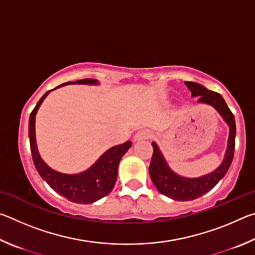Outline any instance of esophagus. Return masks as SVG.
Segmentation results:
<instances>
[{"label": "esophagus", "mask_w": 255, "mask_h": 255, "mask_svg": "<svg viewBox=\"0 0 255 255\" xmlns=\"http://www.w3.org/2000/svg\"><path fill=\"white\" fill-rule=\"evenodd\" d=\"M149 136H150L149 131L145 130V129H141V130H138L135 133V136H133V140L136 141V140H141V139H148Z\"/></svg>", "instance_id": "1"}]
</instances>
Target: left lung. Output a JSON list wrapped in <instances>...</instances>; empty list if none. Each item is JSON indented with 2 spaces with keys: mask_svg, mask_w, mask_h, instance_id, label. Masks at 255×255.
<instances>
[{
  "mask_svg": "<svg viewBox=\"0 0 255 255\" xmlns=\"http://www.w3.org/2000/svg\"><path fill=\"white\" fill-rule=\"evenodd\" d=\"M184 83L191 91V96L193 98H198V102L211 106L221 115L224 122L227 124L230 133H228L227 148L221 165L215 171L199 176V178H185V176L175 173L169 166L165 157L163 156L158 145L153 141V157L149 164L150 179L162 195L179 201L197 199L210 191L224 178V175L230 169L233 156H234L236 135L234 115L232 114L221 94L210 91L196 82H184Z\"/></svg>",
  "mask_w": 255,
  "mask_h": 255,
  "instance_id": "8db88e82",
  "label": "left lung"
}]
</instances>
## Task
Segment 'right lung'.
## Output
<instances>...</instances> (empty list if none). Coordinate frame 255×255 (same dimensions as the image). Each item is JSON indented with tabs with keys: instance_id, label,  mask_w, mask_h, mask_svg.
Wrapping results in <instances>:
<instances>
[{
	"instance_id": "right-lung-1",
	"label": "right lung",
	"mask_w": 255,
	"mask_h": 255,
	"mask_svg": "<svg viewBox=\"0 0 255 255\" xmlns=\"http://www.w3.org/2000/svg\"><path fill=\"white\" fill-rule=\"evenodd\" d=\"M68 84L98 85L99 82L93 79L77 80L75 82H67V83L60 84L54 90ZM50 91L46 92L41 97L29 118L30 148H31L34 166H36L38 173L40 174L42 180H45L49 184V187L55 190L58 195L65 197L66 199L75 202V204H92V202H96L101 198L109 195L111 190L114 189L116 181H117L120 159L131 147L132 143L130 140H128L126 143L116 145L114 147L106 150L93 165L90 166L88 170L81 172V173L67 174L51 169L48 164L45 163L39 152H38L36 127H34L38 109H39L41 103L44 102Z\"/></svg>"
}]
</instances>
